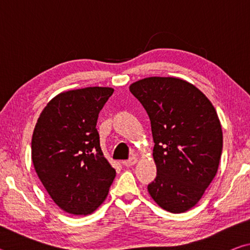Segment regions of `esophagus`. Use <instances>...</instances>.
<instances>
[{
  "instance_id": "esophagus-1",
  "label": "esophagus",
  "mask_w": 250,
  "mask_h": 250,
  "mask_svg": "<svg viewBox=\"0 0 250 250\" xmlns=\"http://www.w3.org/2000/svg\"><path fill=\"white\" fill-rule=\"evenodd\" d=\"M137 162H138V159L135 158V156H132V158H130L129 160L124 161V162H122V163H124V166H125V167H132Z\"/></svg>"
}]
</instances>
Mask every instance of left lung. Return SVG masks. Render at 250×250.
<instances>
[{
    "label": "left lung",
    "instance_id": "1",
    "mask_svg": "<svg viewBox=\"0 0 250 250\" xmlns=\"http://www.w3.org/2000/svg\"><path fill=\"white\" fill-rule=\"evenodd\" d=\"M151 121L156 179L147 186L163 209L179 214L201 200L216 175L223 131L209 99L176 77H147L130 84Z\"/></svg>",
    "mask_w": 250,
    "mask_h": 250
}]
</instances>
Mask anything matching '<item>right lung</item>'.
Wrapping results in <instances>:
<instances>
[{
	"label": "right lung",
	"instance_id": "add662e5",
	"mask_svg": "<svg viewBox=\"0 0 250 250\" xmlns=\"http://www.w3.org/2000/svg\"><path fill=\"white\" fill-rule=\"evenodd\" d=\"M112 92L110 87L61 92L46 104L34 128V168L55 204L66 213H94L116 177L96 129Z\"/></svg>",
	"mask_w": 250,
	"mask_h": 250
}]
</instances>
